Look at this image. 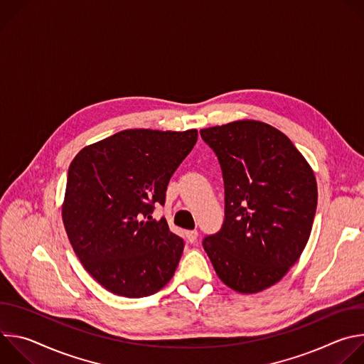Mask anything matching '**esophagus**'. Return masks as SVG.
Wrapping results in <instances>:
<instances>
[{"label":"esophagus","instance_id":"34e87169","mask_svg":"<svg viewBox=\"0 0 364 364\" xmlns=\"http://www.w3.org/2000/svg\"><path fill=\"white\" fill-rule=\"evenodd\" d=\"M186 237H187V240H188L190 243H193V242H196V239L198 237V232H197V230H188V232H186Z\"/></svg>","mask_w":364,"mask_h":364}]
</instances>
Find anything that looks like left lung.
<instances>
[{
  "instance_id": "obj_1",
  "label": "left lung",
  "mask_w": 364,
  "mask_h": 364,
  "mask_svg": "<svg viewBox=\"0 0 364 364\" xmlns=\"http://www.w3.org/2000/svg\"><path fill=\"white\" fill-rule=\"evenodd\" d=\"M225 181V222L203 240L220 281L240 294L279 282L313 229L317 180L279 129L253 119L200 131Z\"/></svg>"
}]
</instances>
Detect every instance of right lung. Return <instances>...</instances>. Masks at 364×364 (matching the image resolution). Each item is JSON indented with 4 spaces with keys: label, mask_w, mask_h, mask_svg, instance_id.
<instances>
[{
    "label": "right lung",
    "mask_w": 364,
    "mask_h": 364,
    "mask_svg": "<svg viewBox=\"0 0 364 364\" xmlns=\"http://www.w3.org/2000/svg\"><path fill=\"white\" fill-rule=\"evenodd\" d=\"M196 141L197 129H125L73 159L63 225L83 268L109 292L142 298L173 278L184 243L152 212Z\"/></svg>",
    "instance_id": "add662e5"
}]
</instances>
